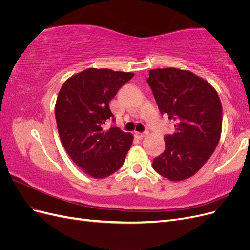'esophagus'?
<instances>
[{
  "label": "esophagus",
  "mask_w": 250,
  "mask_h": 250,
  "mask_svg": "<svg viewBox=\"0 0 250 250\" xmlns=\"http://www.w3.org/2000/svg\"><path fill=\"white\" fill-rule=\"evenodd\" d=\"M135 135H137L139 139H143V138L146 137L147 133L146 132H135Z\"/></svg>",
  "instance_id": "34e87169"
}]
</instances>
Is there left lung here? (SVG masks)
I'll return each instance as SVG.
<instances>
[{"instance_id": "8db88e82", "label": "left lung", "mask_w": 250, "mask_h": 250, "mask_svg": "<svg viewBox=\"0 0 250 250\" xmlns=\"http://www.w3.org/2000/svg\"><path fill=\"white\" fill-rule=\"evenodd\" d=\"M147 82L162 115L175 122V132L165 137L166 149L152 167L171 181L185 180L201 169L220 141V98L208 81L175 67L150 70Z\"/></svg>"}]
</instances>
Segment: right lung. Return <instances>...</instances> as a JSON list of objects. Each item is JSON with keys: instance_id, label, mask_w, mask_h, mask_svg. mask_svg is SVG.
<instances>
[{"instance_id": "obj_1", "label": "right lung", "mask_w": 250, "mask_h": 250, "mask_svg": "<svg viewBox=\"0 0 250 250\" xmlns=\"http://www.w3.org/2000/svg\"><path fill=\"white\" fill-rule=\"evenodd\" d=\"M134 76L133 73L89 67L66 79L55 104L60 141L81 170L105 178L124 164L133 135L118 127L104 129L113 115L109 101Z\"/></svg>"}]
</instances>
